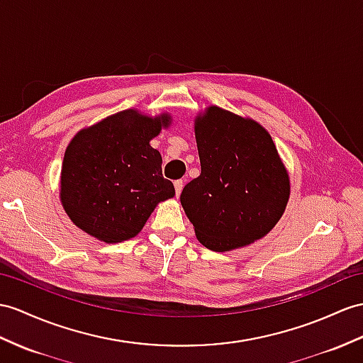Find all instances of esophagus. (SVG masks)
Instances as JSON below:
<instances>
[{
    "mask_svg": "<svg viewBox=\"0 0 363 363\" xmlns=\"http://www.w3.org/2000/svg\"><path fill=\"white\" fill-rule=\"evenodd\" d=\"M174 186H175V196L179 197L182 194V189H183V180H175Z\"/></svg>",
    "mask_w": 363,
    "mask_h": 363,
    "instance_id": "1",
    "label": "esophagus"
}]
</instances>
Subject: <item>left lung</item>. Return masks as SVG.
<instances>
[{"label":"left lung","instance_id":"obj_1","mask_svg":"<svg viewBox=\"0 0 363 363\" xmlns=\"http://www.w3.org/2000/svg\"><path fill=\"white\" fill-rule=\"evenodd\" d=\"M194 130L201 174L180 201L199 242L217 252L257 242L284 216L291 192L269 132L218 106L199 113Z\"/></svg>","mask_w":363,"mask_h":363}]
</instances>
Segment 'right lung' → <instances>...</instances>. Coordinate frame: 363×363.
Wrapping results in <instances>:
<instances>
[{
  "label": "right lung",
  "mask_w": 363,
  "mask_h": 363,
  "mask_svg": "<svg viewBox=\"0 0 363 363\" xmlns=\"http://www.w3.org/2000/svg\"><path fill=\"white\" fill-rule=\"evenodd\" d=\"M171 123L169 113L126 109L77 132L60 180V201L77 228L106 243L125 242L158 203L175 196L162 175L160 152L149 145Z\"/></svg>",
  "instance_id": "right-lung-1"
}]
</instances>
